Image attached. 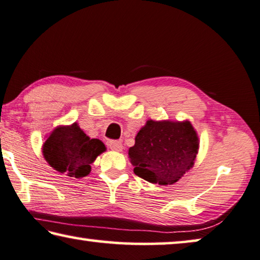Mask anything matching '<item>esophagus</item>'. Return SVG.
I'll return each instance as SVG.
<instances>
[{
  "instance_id": "esophagus-1",
  "label": "esophagus",
  "mask_w": 260,
  "mask_h": 260,
  "mask_svg": "<svg viewBox=\"0 0 260 260\" xmlns=\"http://www.w3.org/2000/svg\"><path fill=\"white\" fill-rule=\"evenodd\" d=\"M109 147L111 150L114 151H121L122 150V143L120 141H117V140H112V141H109Z\"/></svg>"
}]
</instances>
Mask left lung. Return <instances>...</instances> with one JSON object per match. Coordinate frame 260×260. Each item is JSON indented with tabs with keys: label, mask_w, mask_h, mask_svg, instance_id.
Returning a JSON list of instances; mask_svg holds the SVG:
<instances>
[{
	"label": "left lung",
	"mask_w": 260,
	"mask_h": 260,
	"mask_svg": "<svg viewBox=\"0 0 260 260\" xmlns=\"http://www.w3.org/2000/svg\"><path fill=\"white\" fill-rule=\"evenodd\" d=\"M199 137L188 120H147L129 148L135 175L147 182L172 185L194 166Z\"/></svg>",
	"instance_id": "1"
}]
</instances>
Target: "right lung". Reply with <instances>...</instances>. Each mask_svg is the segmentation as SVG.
<instances>
[{"label":"right lung","mask_w":260,"mask_h":260,"mask_svg":"<svg viewBox=\"0 0 260 260\" xmlns=\"http://www.w3.org/2000/svg\"><path fill=\"white\" fill-rule=\"evenodd\" d=\"M106 147L101 140L90 139L77 122L56 126L43 145V155L54 170L68 177L83 178Z\"/></svg>","instance_id":"1"}]
</instances>
